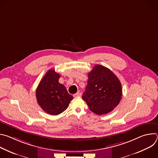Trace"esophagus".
I'll use <instances>...</instances> for the list:
<instances>
[{
  "label": "esophagus",
  "mask_w": 158,
  "mask_h": 158,
  "mask_svg": "<svg viewBox=\"0 0 158 158\" xmlns=\"http://www.w3.org/2000/svg\"><path fill=\"white\" fill-rule=\"evenodd\" d=\"M81 93H76V94H74V95H73V96H74V98H78V97H81Z\"/></svg>",
  "instance_id": "obj_1"
}]
</instances>
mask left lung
Here are the masks:
<instances>
[{"label":"left lung","mask_w":158,"mask_h":158,"mask_svg":"<svg viewBox=\"0 0 158 158\" xmlns=\"http://www.w3.org/2000/svg\"><path fill=\"white\" fill-rule=\"evenodd\" d=\"M82 98L94 113L98 115L109 113L121 99V84L109 69L96 65L88 73L87 84Z\"/></svg>","instance_id":"obj_1"}]
</instances>
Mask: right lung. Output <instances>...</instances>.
<instances>
[{"label":"right lung","mask_w":158,"mask_h":158,"mask_svg":"<svg viewBox=\"0 0 158 158\" xmlns=\"http://www.w3.org/2000/svg\"><path fill=\"white\" fill-rule=\"evenodd\" d=\"M59 77L54 69L49 70L36 89L38 104L48 114L54 116L64 112L73 99L65 87L59 82Z\"/></svg>","instance_id":"obj_1"}]
</instances>
